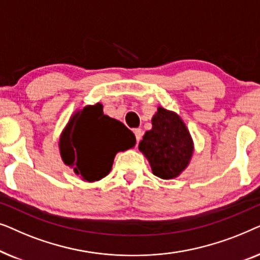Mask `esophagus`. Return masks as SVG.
<instances>
[{
  "instance_id": "esophagus-1",
  "label": "esophagus",
  "mask_w": 260,
  "mask_h": 260,
  "mask_svg": "<svg viewBox=\"0 0 260 260\" xmlns=\"http://www.w3.org/2000/svg\"><path fill=\"white\" fill-rule=\"evenodd\" d=\"M134 133H135V136H136V141L138 143V142L142 140V135H143V133H142L141 129H135Z\"/></svg>"
}]
</instances>
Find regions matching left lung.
<instances>
[{
	"mask_svg": "<svg viewBox=\"0 0 260 260\" xmlns=\"http://www.w3.org/2000/svg\"><path fill=\"white\" fill-rule=\"evenodd\" d=\"M138 149L150 163L152 174L163 180L175 179L187 168L194 145L186 124L177 113L159 106Z\"/></svg>",
	"mask_w": 260,
	"mask_h": 260,
	"instance_id": "8db88e82",
	"label": "left lung"
}]
</instances>
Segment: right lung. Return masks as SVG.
<instances>
[{"label": "right lung", "instance_id": "obj_1", "mask_svg": "<svg viewBox=\"0 0 260 260\" xmlns=\"http://www.w3.org/2000/svg\"><path fill=\"white\" fill-rule=\"evenodd\" d=\"M136 144V137L119 120L104 115L103 105L78 110L61 133L60 155L84 181L94 182L110 173L118 151Z\"/></svg>", "mask_w": 260, "mask_h": 260}]
</instances>
